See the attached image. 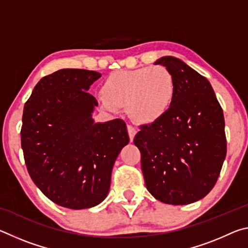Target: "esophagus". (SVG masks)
I'll return each instance as SVG.
<instances>
[{"label":"esophagus","instance_id":"obj_1","mask_svg":"<svg viewBox=\"0 0 248 248\" xmlns=\"http://www.w3.org/2000/svg\"><path fill=\"white\" fill-rule=\"evenodd\" d=\"M127 129H128V134H129V138H130V141H133V139H134V136H136V133H137V130L134 129L132 125H130V124H128L127 125Z\"/></svg>","mask_w":248,"mask_h":248}]
</instances>
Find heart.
Returning <instances> with one entry per match:
<instances>
[{"instance_id": "b5f03b06", "label": "heart", "mask_w": 248, "mask_h": 248, "mask_svg": "<svg viewBox=\"0 0 248 248\" xmlns=\"http://www.w3.org/2000/svg\"><path fill=\"white\" fill-rule=\"evenodd\" d=\"M102 103L110 110L127 106L129 115L140 124L162 119L173 105L176 79L164 65L116 71L102 84Z\"/></svg>"}]
</instances>
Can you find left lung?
Masks as SVG:
<instances>
[{
    "label": "left lung",
    "instance_id": "1",
    "mask_svg": "<svg viewBox=\"0 0 248 248\" xmlns=\"http://www.w3.org/2000/svg\"><path fill=\"white\" fill-rule=\"evenodd\" d=\"M176 79L173 105L162 119L140 127L145 186L167 204H188L207 196L226 155L223 110L207 78L174 57L159 58Z\"/></svg>",
    "mask_w": 248,
    "mask_h": 248
}]
</instances>
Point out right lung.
I'll return each instance as SVG.
<instances>
[{
	"label": "right lung",
	"instance_id": "1",
	"mask_svg": "<svg viewBox=\"0 0 248 248\" xmlns=\"http://www.w3.org/2000/svg\"><path fill=\"white\" fill-rule=\"evenodd\" d=\"M102 74L62 69L37 83L25 104L20 141L32 182L52 202L87 209L106 198L112 166L129 143L121 119L97 123L87 93Z\"/></svg>",
	"mask_w": 248,
	"mask_h": 248
}]
</instances>
